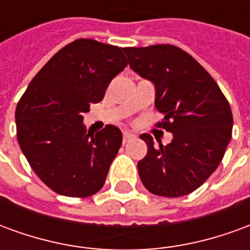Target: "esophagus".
I'll use <instances>...</instances> for the list:
<instances>
[{
    "mask_svg": "<svg viewBox=\"0 0 250 250\" xmlns=\"http://www.w3.org/2000/svg\"><path fill=\"white\" fill-rule=\"evenodd\" d=\"M131 138H134V135L131 134L130 131H123V143H127Z\"/></svg>",
    "mask_w": 250,
    "mask_h": 250,
    "instance_id": "obj_1",
    "label": "esophagus"
}]
</instances>
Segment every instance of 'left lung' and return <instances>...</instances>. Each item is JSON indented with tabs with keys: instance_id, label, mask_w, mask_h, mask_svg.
Returning <instances> with one entry per match:
<instances>
[{
	"instance_id": "8db88e82",
	"label": "left lung",
	"mask_w": 250,
	"mask_h": 250,
	"mask_svg": "<svg viewBox=\"0 0 250 250\" xmlns=\"http://www.w3.org/2000/svg\"><path fill=\"white\" fill-rule=\"evenodd\" d=\"M132 71L155 84V107L165 115L157 127L173 132L167 146H154L138 162L141 181L159 197H182L209 178L231 138L233 115L225 95L194 57L178 46L123 48Z\"/></svg>"
}]
</instances>
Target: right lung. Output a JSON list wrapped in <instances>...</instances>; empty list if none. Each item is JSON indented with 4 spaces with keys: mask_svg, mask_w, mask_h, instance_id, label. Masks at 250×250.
I'll use <instances>...</instances> for the list:
<instances>
[{
    "mask_svg": "<svg viewBox=\"0 0 250 250\" xmlns=\"http://www.w3.org/2000/svg\"><path fill=\"white\" fill-rule=\"evenodd\" d=\"M123 48L79 39L36 75L16 108L17 141L30 167L55 193L85 198L103 188L122 146V132L107 125L95 135L83 114L104 98L127 66Z\"/></svg>",
    "mask_w": 250,
    "mask_h": 250,
    "instance_id": "obj_1",
    "label": "right lung"
}]
</instances>
